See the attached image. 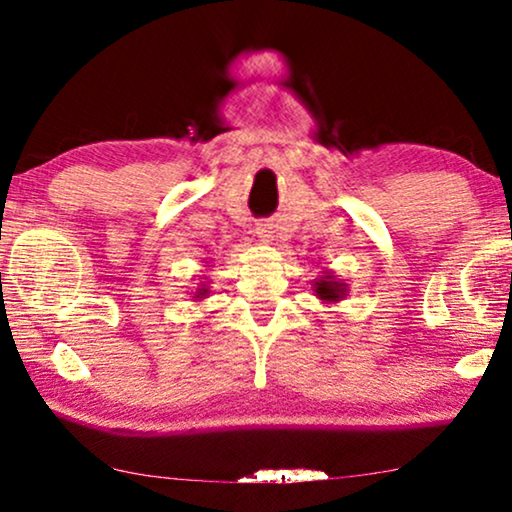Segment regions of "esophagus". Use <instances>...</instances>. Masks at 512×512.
<instances>
[{
  "instance_id": "1",
  "label": "esophagus",
  "mask_w": 512,
  "mask_h": 512,
  "mask_svg": "<svg viewBox=\"0 0 512 512\" xmlns=\"http://www.w3.org/2000/svg\"><path fill=\"white\" fill-rule=\"evenodd\" d=\"M256 237L265 244L272 242V237H275V230H272V223H258L256 226Z\"/></svg>"
}]
</instances>
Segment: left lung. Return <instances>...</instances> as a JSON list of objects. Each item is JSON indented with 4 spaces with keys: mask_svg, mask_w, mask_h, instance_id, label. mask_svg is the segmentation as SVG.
<instances>
[{
    "mask_svg": "<svg viewBox=\"0 0 512 512\" xmlns=\"http://www.w3.org/2000/svg\"><path fill=\"white\" fill-rule=\"evenodd\" d=\"M314 296L319 300H324V303H338L347 296V284L338 279L331 272H324V277L314 279Z\"/></svg>",
    "mask_w": 512,
    "mask_h": 512,
    "instance_id": "8db88e82",
    "label": "left lung"
}]
</instances>
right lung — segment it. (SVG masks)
Segmentation results:
<instances>
[{"label": "right lung", "mask_w": 512, "mask_h": 512, "mask_svg": "<svg viewBox=\"0 0 512 512\" xmlns=\"http://www.w3.org/2000/svg\"><path fill=\"white\" fill-rule=\"evenodd\" d=\"M207 293H209V289H205V284H202V286H200V289H198V291H195V296H193V298H205V296H207Z\"/></svg>", "instance_id": "1"}]
</instances>
